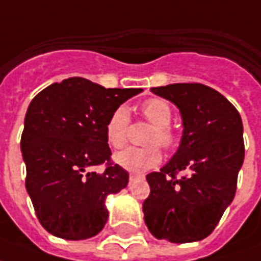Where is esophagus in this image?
Wrapping results in <instances>:
<instances>
[{
	"instance_id": "esophagus-1",
	"label": "esophagus",
	"mask_w": 261,
	"mask_h": 261,
	"mask_svg": "<svg viewBox=\"0 0 261 261\" xmlns=\"http://www.w3.org/2000/svg\"><path fill=\"white\" fill-rule=\"evenodd\" d=\"M137 176H141V175L136 174V172H131V174H130V181H133V179H134V178H137Z\"/></svg>"
}]
</instances>
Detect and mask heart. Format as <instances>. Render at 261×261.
<instances>
[{
    "label": "heart",
    "mask_w": 261,
    "mask_h": 261,
    "mask_svg": "<svg viewBox=\"0 0 261 261\" xmlns=\"http://www.w3.org/2000/svg\"><path fill=\"white\" fill-rule=\"evenodd\" d=\"M144 117L154 125L147 143L160 144L164 148L172 147L175 143L174 131L169 128L172 121V110L169 105L162 99H148L141 106ZM128 127H130V114L125 107H118L112 113L106 123V138L107 143L113 148H121L128 138ZM162 160L161 149L158 145L148 147H127L123 151L114 155V161L121 168L127 171H145L154 168Z\"/></svg>",
    "instance_id": "b5f03b06"
}]
</instances>
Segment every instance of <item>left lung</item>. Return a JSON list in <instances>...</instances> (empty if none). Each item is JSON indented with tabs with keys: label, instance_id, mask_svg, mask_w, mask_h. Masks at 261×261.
Listing matches in <instances>:
<instances>
[{
	"label": "left lung",
	"instance_id": "1",
	"mask_svg": "<svg viewBox=\"0 0 261 261\" xmlns=\"http://www.w3.org/2000/svg\"><path fill=\"white\" fill-rule=\"evenodd\" d=\"M181 113L182 138L174 156L147 175L145 225L151 234L171 243L207 238L232 203L245 160L243 124L236 107L215 89L200 83L152 87ZM185 170L187 175L176 178Z\"/></svg>",
	"mask_w": 261,
	"mask_h": 261
}]
</instances>
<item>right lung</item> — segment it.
<instances>
[{
	"mask_svg": "<svg viewBox=\"0 0 261 261\" xmlns=\"http://www.w3.org/2000/svg\"><path fill=\"white\" fill-rule=\"evenodd\" d=\"M143 89H106L83 77L54 83L27 110L21 151L25 187L38 220L66 240L96 236L109 212L106 198L128 184V172L110 162L106 123ZM106 163L105 173L93 166Z\"/></svg>",
	"mask_w": 261,
	"mask_h": 261,
	"instance_id": "add662e5",
	"label": "right lung"
}]
</instances>
